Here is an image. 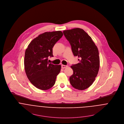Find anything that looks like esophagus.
<instances>
[{
    "label": "esophagus",
    "mask_w": 124,
    "mask_h": 124,
    "mask_svg": "<svg viewBox=\"0 0 124 124\" xmlns=\"http://www.w3.org/2000/svg\"><path fill=\"white\" fill-rule=\"evenodd\" d=\"M68 66L67 65H62V69H65Z\"/></svg>",
    "instance_id": "obj_1"
}]
</instances>
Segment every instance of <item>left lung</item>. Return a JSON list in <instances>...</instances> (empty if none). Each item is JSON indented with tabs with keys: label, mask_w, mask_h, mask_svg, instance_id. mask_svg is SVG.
<instances>
[{
	"label": "left lung",
	"mask_w": 124,
	"mask_h": 124,
	"mask_svg": "<svg viewBox=\"0 0 124 124\" xmlns=\"http://www.w3.org/2000/svg\"><path fill=\"white\" fill-rule=\"evenodd\" d=\"M63 34L79 62L71 66L73 73L70 77L71 86L79 90L88 88L94 81L100 68L98 49L91 37L83 29L76 28L64 30Z\"/></svg>",
	"instance_id": "left-lung-1"
}]
</instances>
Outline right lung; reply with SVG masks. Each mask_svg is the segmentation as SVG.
Masks as SVG:
<instances>
[{"label":"right lung","instance_id":"obj_1","mask_svg":"<svg viewBox=\"0 0 124 124\" xmlns=\"http://www.w3.org/2000/svg\"><path fill=\"white\" fill-rule=\"evenodd\" d=\"M62 35L61 31L41 34L30 42L25 50L24 65L26 76L40 90L51 88L61 71V65L49 63L48 57H53V48Z\"/></svg>","mask_w":124,"mask_h":124}]
</instances>
